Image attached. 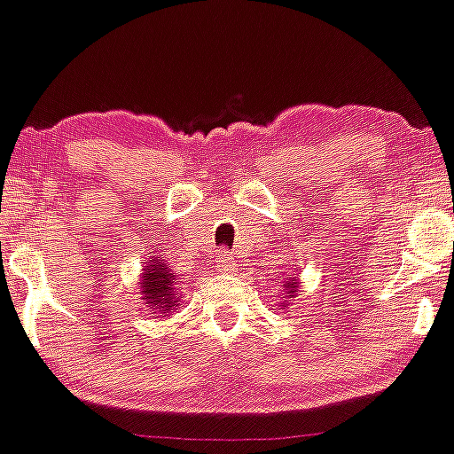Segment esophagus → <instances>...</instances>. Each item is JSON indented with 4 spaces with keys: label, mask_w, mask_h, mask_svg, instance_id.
Returning <instances> with one entry per match:
<instances>
[{
    "label": "esophagus",
    "mask_w": 454,
    "mask_h": 454,
    "mask_svg": "<svg viewBox=\"0 0 454 454\" xmlns=\"http://www.w3.org/2000/svg\"><path fill=\"white\" fill-rule=\"evenodd\" d=\"M215 264H217V269L223 270V273H232L234 267H237V264H234V258H232L228 252H220V254H217V256H215Z\"/></svg>",
    "instance_id": "34e87169"
}]
</instances>
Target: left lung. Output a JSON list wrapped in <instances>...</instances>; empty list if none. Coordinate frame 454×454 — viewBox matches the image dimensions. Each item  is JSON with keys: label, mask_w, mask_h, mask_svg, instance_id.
<instances>
[{"label": "left lung", "mask_w": 454, "mask_h": 454, "mask_svg": "<svg viewBox=\"0 0 454 454\" xmlns=\"http://www.w3.org/2000/svg\"><path fill=\"white\" fill-rule=\"evenodd\" d=\"M299 286H301V279L299 275H296V269L293 270L290 275H286V278H281V288H284V296H281V303H279V309H286V307L290 305V301L296 299V294H299Z\"/></svg>", "instance_id": "left-lung-1"}]
</instances>
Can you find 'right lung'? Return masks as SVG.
<instances>
[{
    "label": "right lung",
    "instance_id": "add662e5",
    "mask_svg": "<svg viewBox=\"0 0 454 454\" xmlns=\"http://www.w3.org/2000/svg\"><path fill=\"white\" fill-rule=\"evenodd\" d=\"M138 286L140 301H143L151 314H155V317L170 316L173 309H176V305L181 303V299H184L179 290V281H176V273L170 270L168 264L161 258H151L145 264Z\"/></svg>",
    "mask_w": 454,
    "mask_h": 454
}]
</instances>
